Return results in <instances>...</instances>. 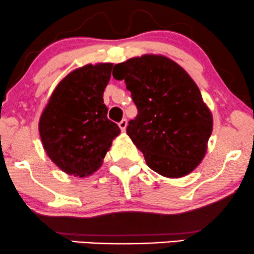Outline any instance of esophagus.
Segmentation results:
<instances>
[{
	"label": "esophagus",
	"mask_w": 254,
	"mask_h": 254,
	"mask_svg": "<svg viewBox=\"0 0 254 254\" xmlns=\"http://www.w3.org/2000/svg\"><path fill=\"white\" fill-rule=\"evenodd\" d=\"M118 125H119V127H121V130L124 132L125 129H127V119H122V121L119 122Z\"/></svg>",
	"instance_id": "1"
}]
</instances>
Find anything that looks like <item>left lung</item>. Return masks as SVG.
Returning <instances> with one entry per match:
<instances>
[{"instance_id":"1","label":"left lung","mask_w":254,"mask_h":254,"mask_svg":"<svg viewBox=\"0 0 254 254\" xmlns=\"http://www.w3.org/2000/svg\"><path fill=\"white\" fill-rule=\"evenodd\" d=\"M116 80H124L138 110L127 133L160 176L182 178L205 156L212 132L211 111L198 86L179 64L162 55H143L118 63Z\"/></svg>"}]
</instances>
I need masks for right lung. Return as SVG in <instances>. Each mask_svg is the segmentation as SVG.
I'll list each match as a JSON object with an SVG mask.
<instances>
[{
    "mask_svg": "<svg viewBox=\"0 0 254 254\" xmlns=\"http://www.w3.org/2000/svg\"><path fill=\"white\" fill-rule=\"evenodd\" d=\"M112 63L87 64L63 77L39 119L44 150L64 173L84 178L103 165L118 125L107 118L104 90Z\"/></svg>",
    "mask_w": 254,
    "mask_h": 254,
    "instance_id": "1",
    "label": "right lung"
}]
</instances>
